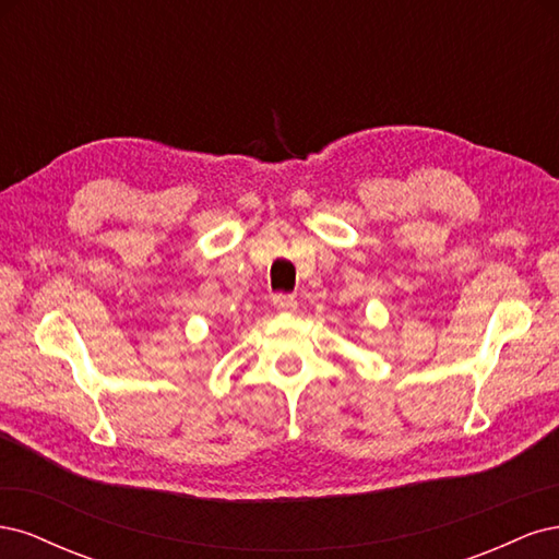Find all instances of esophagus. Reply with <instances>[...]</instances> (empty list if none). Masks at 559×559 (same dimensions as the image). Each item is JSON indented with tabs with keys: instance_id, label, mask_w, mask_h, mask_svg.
Masks as SVG:
<instances>
[{
	"instance_id": "obj_1",
	"label": "esophagus",
	"mask_w": 559,
	"mask_h": 559,
	"mask_svg": "<svg viewBox=\"0 0 559 559\" xmlns=\"http://www.w3.org/2000/svg\"><path fill=\"white\" fill-rule=\"evenodd\" d=\"M273 306L277 308V310H294L296 308V300H294V296H286V294H277L275 298H273Z\"/></svg>"
}]
</instances>
